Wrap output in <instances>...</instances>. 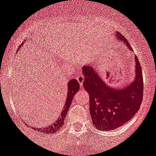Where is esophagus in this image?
Returning <instances> with one entry per match:
<instances>
[{"instance_id": "esophagus-1", "label": "esophagus", "mask_w": 156, "mask_h": 156, "mask_svg": "<svg viewBox=\"0 0 156 156\" xmlns=\"http://www.w3.org/2000/svg\"><path fill=\"white\" fill-rule=\"evenodd\" d=\"M75 77H76V79L77 80V81L79 82L80 85L81 87H82L83 83V81H84L83 76L82 75H79V76H75Z\"/></svg>"}]
</instances>
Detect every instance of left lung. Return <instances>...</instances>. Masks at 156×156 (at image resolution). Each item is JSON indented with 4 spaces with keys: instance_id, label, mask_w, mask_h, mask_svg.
I'll use <instances>...</instances> for the list:
<instances>
[{
    "instance_id": "8db88e82",
    "label": "left lung",
    "mask_w": 156,
    "mask_h": 156,
    "mask_svg": "<svg viewBox=\"0 0 156 156\" xmlns=\"http://www.w3.org/2000/svg\"><path fill=\"white\" fill-rule=\"evenodd\" d=\"M114 37L132 51L127 40L119 32H115ZM134 61V78L121 88H114L106 83L94 65L86 64L83 67V87L90 96L92 122L98 129H115L126 123L139 111L143 96V79L137 57H135Z\"/></svg>"
}]
</instances>
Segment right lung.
<instances>
[{
    "label": "right lung",
    "mask_w": 156,
    "mask_h": 156,
    "mask_svg": "<svg viewBox=\"0 0 156 156\" xmlns=\"http://www.w3.org/2000/svg\"><path fill=\"white\" fill-rule=\"evenodd\" d=\"M67 87L68 90L67 93H66V103H65L63 110L61 111L58 118H57V119L55 120L51 125L47 126L44 127V128L37 129L38 131L44 132V133H49V134H54V133H57L58 130H60L62 128L63 122H64L65 118H66V115L67 114L68 109H69L71 103H72V99H73V96H75L77 91H79V82L76 79H71L68 82Z\"/></svg>",
    "instance_id": "1"
}]
</instances>
